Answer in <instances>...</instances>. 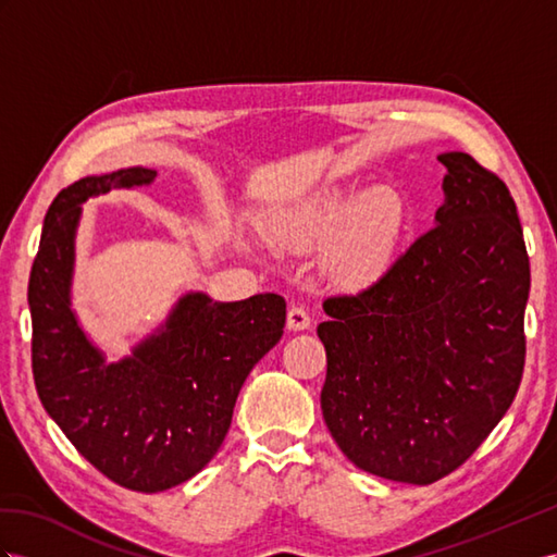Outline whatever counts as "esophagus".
<instances>
[{"label": "esophagus", "mask_w": 557, "mask_h": 557, "mask_svg": "<svg viewBox=\"0 0 557 557\" xmlns=\"http://www.w3.org/2000/svg\"><path fill=\"white\" fill-rule=\"evenodd\" d=\"M287 326L292 332H304L310 326V312L306 306H298L294 304L289 308V315H287Z\"/></svg>", "instance_id": "obj_1"}]
</instances>
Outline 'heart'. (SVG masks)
I'll list each match as a JSON object with an SVG mask.
<instances>
[{"label": "heart", "mask_w": 557, "mask_h": 557, "mask_svg": "<svg viewBox=\"0 0 557 557\" xmlns=\"http://www.w3.org/2000/svg\"><path fill=\"white\" fill-rule=\"evenodd\" d=\"M351 216L348 218L347 213ZM349 221L341 231L336 247L332 251V263L341 275L367 277L386 259L397 231H400L403 205L388 188H379L360 197L352 207L346 197H334L322 202L298 223V233L304 239H322L338 231L345 219Z\"/></svg>", "instance_id": "1"}]
</instances>
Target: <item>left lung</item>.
Returning a JSON list of instances; mask_svg holds the SVG:
<instances>
[{
  "label": "left lung",
  "instance_id": "left-lung-1",
  "mask_svg": "<svg viewBox=\"0 0 557 557\" xmlns=\"http://www.w3.org/2000/svg\"><path fill=\"white\" fill-rule=\"evenodd\" d=\"M435 225L364 289L324 301L322 417L367 473L433 484L482 445L524 369L530 256L506 183L445 152Z\"/></svg>",
  "mask_w": 557,
  "mask_h": 557
}]
</instances>
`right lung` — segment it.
<instances>
[{
    "instance_id": "1",
    "label": "right lung",
    "mask_w": 557,
    "mask_h": 557,
    "mask_svg": "<svg viewBox=\"0 0 557 557\" xmlns=\"http://www.w3.org/2000/svg\"><path fill=\"white\" fill-rule=\"evenodd\" d=\"M154 176L152 169L134 166L63 188L47 211L27 284L41 405L96 470L146 494L176 487L213 459L242 383L282 338L287 320L280 294L235 304L188 294L132 358L106 362L70 310L79 205Z\"/></svg>"
}]
</instances>
